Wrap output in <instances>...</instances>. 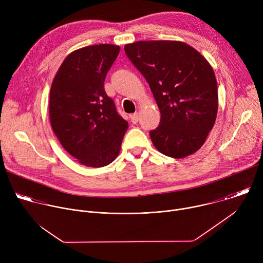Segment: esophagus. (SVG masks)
<instances>
[{"instance_id": "1", "label": "esophagus", "mask_w": 263, "mask_h": 263, "mask_svg": "<svg viewBox=\"0 0 263 263\" xmlns=\"http://www.w3.org/2000/svg\"><path fill=\"white\" fill-rule=\"evenodd\" d=\"M130 119H131V122H132L133 124H136V123L138 122V120H139V114H138V112H135V114L131 115V116H130Z\"/></svg>"}]
</instances>
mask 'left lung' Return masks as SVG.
<instances>
[{
    "mask_svg": "<svg viewBox=\"0 0 263 263\" xmlns=\"http://www.w3.org/2000/svg\"><path fill=\"white\" fill-rule=\"evenodd\" d=\"M160 110L159 126L149 131L160 153L184 158L204 144L216 120L217 85L209 62L182 42L148 41L125 46Z\"/></svg>",
    "mask_w": 263,
    "mask_h": 263,
    "instance_id": "obj_1",
    "label": "left lung"
}]
</instances>
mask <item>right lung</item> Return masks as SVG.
Wrapping results in <instances>:
<instances>
[{
  "label": "right lung",
  "instance_id": "obj_1",
  "mask_svg": "<svg viewBox=\"0 0 263 263\" xmlns=\"http://www.w3.org/2000/svg\"><path fill=\"white\" fill-rule=\"evenodd\" d=\"M119 53V46L107 44L73 51L51 86L52 129L65 151L86 166L102 167L114 161L128 129V122L104 89L106 74Z\"/></svg>",
  "mask_w": 263,
  "mask_h": 263
}]
</instances>
